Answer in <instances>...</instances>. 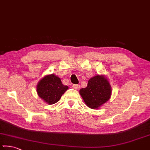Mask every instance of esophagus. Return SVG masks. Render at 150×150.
<instances>
[{
	"label": "esophagus",
	"instance_id": "34e87169",
	"mask_svg": "<svg viewBox=\"0 0 150 150\" xmlns=\"http://www.w3.org/2000/svg\"><path fill=\"white\" fill-rule=\"evenodd\" d=\"M72 87L74 88V89H79L80 88V85L79 84H73Z\"/></svg>",
	"mask_w": 150,
	"mask_h": 150
}]
</instances>
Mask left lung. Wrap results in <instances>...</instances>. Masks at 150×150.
Instances as JSON below:
<instances>
[{"mask_svg":"<svg viewBox=\"0 0 150 150\" xmlns=\"http://www.w3.org/2000/svg\"><path fill=\"white\" fill-rule=\"evenodd\" d=\"M112 89L107 79L95 76L88 81L87 86L80 90V94L86 105L92 109L98 108L110 98Z\"/></svg>","mask_w":150,"mask_h":150,"instance_id":"left-lung-1","label":"left lung"}]
</instances>
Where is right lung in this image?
I'll return each instance as SVG.
<instances>
[{
    "label": "right lung",
    "mask_w": 150,
    "mask_h": 150,
    "mask_svg": "<svg viewBox=\"0 0 150 150\" xmlns=\"http://www.w3.org/2000/svg\"><path fill=\"white\" fill-rule=\"evenodd\" d=\"M36 88L38 96L41 99L47 103L54 104L59 101L68 86L64 85L59 78L53 74L40 80Z\"/></svg>",
    "instance_id": "right-lung-1"
}]
</instances>
